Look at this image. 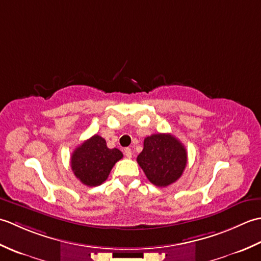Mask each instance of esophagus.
<instances>
[{"label": "esophagus", "mask_w": 261, "mask_h": 261, "mask_svg": "<svg viewBox=\"0 0 261 261\" xmlns=\"http://www.w3.org/2000/svg\"><path fill=\"white\" fill-rule=\"evenodd\" d=\"M124 154H125V157L126 158H131L132 157V150L130 148H125L124 149Z\"/></svg>", "instance_id": "obj_1"}]
</instances>
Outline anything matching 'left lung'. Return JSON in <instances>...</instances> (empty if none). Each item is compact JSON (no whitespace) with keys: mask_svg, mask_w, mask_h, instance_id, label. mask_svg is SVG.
I'll list each match as a JSON object with an SVG mask.
<instances>
[{"mask_svg":"<svg viewBox=\"0 0 261 261\" xmlns=\"http://www.w3.org/2000/svg\"><path fill=\"white\" fill-rule=\"evenodd\" d=\"M137 162L149 181L159 187L173 184L182 175L187 164L184 145L169 134L145 138L143 149Z\"/></svg>","mask_w":261,"mask_h":261,"instance_id":"8db88e82","label":"left lung"}]
</instances>
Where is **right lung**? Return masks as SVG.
Instances as JSON below:
<instances>
[{
  "mask_svg": "<svg viewBox=\"0 0 261 261\" xmlns=\"http://www.w3.org/2000/svg\"><path fill=\"white\" fill-rule=\"evenodd\" d=\"M123 157L119 149H110L101 136L94 135L77 147L70 166L77 179L86 186H98L108 179L111 169Z\"/></svg>",
  "mask_w": 261,
  "mask_h": 261,
  "instance_id": "add662e5",
  "label": "right lung"
}]
</instances>
